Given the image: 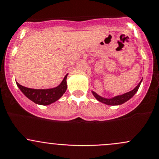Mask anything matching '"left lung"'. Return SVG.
<instances>
[{"mask_svg":"<svg viewBox=\"0 0 159 159\" xmlns=\"http://www.w3.org/2000/svg\"><path fill=\"white\" fill-rule=\"evenodd\" d=\"M142 80H141L140 83L134 88L132 90L128 92V93H125L124 94L119 95V96H116L112 98H104L102 96H99L97 93H95L94 91H92V93L94 96V97L97 99L99 102H102V103L109 105V106H119V105L123 104L124 102H127V101L129 100L135 93L138 91L139 88L141 83H142Z\"/></svg>","mask_w":159,"mask_h":159,"instance_id":"8db88e82","label":"left lung"}]
</instances>
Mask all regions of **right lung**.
<instances>
[{
    "mask_svg": "<svg viewBox=\"0 0 159 159\" xmlns=\"http://www.w3.org/2000/svg\"><path fill=\"white\" fill-rule=\"evenodd\" d=\"M67 75L65 76L63 81L57 87L51 89H30L20 85L17 82V85L20 91L31 101L36 104L47 106L58 100L62 97L67 89L66 78Z\"/></svg>",
    "mask_w": 159,
    "mask_h": 159,
    "instance_id": "right-lung-1",
    "label": "right lung"
}]
</instances>
